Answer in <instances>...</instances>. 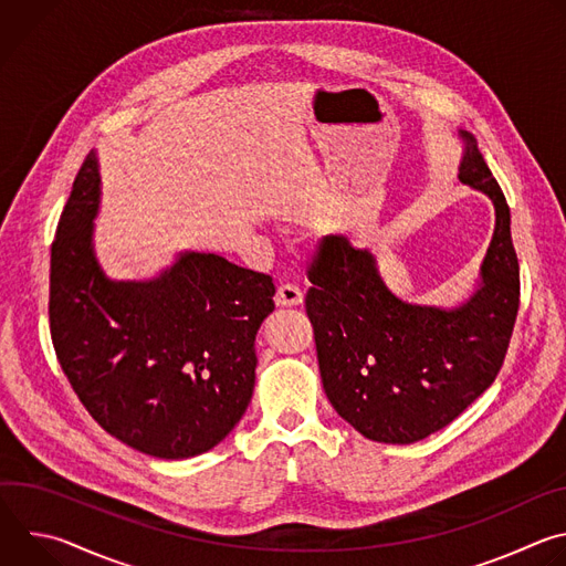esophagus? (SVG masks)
I'll return each mask as SVG.
<instances>
[{
	"mask_svg": "<svg viewBox=\"0 0 566 566\" xmlns=\"http://www.w3.org/2000/svg\"><path fill=\"white\" fill-rule=\"evenodd\" d=\"M302 297H304L302 289H300L297 284H291V282L280 284V289H277V293H275V302H277L280 306H295V304L302 302Z\"/></svg>",
	"mask_w": 566,
	"mask_h": 566,
	"instance_id": "34e87169",
	"label": "esophagus"
}]
</instances>
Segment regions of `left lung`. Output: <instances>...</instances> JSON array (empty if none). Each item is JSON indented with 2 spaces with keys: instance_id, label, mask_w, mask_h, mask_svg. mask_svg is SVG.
<instances>
[{
  "instance_id": "1",
  "label": "left lung",
  "mask_w": 566,
  "mask_h": 566,
  "mask_svg": "<svg viewBox=\"0 0 566 566\" xmlns=\"http://www.w3.org/2000/svg\"><path fill=\"white\" fill-rule=\"evenodd\" d=\"M459 181L486 195L495 230L472 293L457 306L415 304L380 277L376 258L345 234L317 239L306 315L322 387L363 437L408 446L452 423L486 391L509 349L520 306L511 210L470 132L459 129Z\"/></svg>"
}]
</instances>
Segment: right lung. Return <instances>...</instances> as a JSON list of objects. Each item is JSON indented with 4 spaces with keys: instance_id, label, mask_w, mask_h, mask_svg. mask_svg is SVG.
<instances>
[{
    "instance_id": "1",
    "label": "right lung",
    "mask_w": 566,
    "mask_h": 566,
    "mask_svg": "<svg viewBox=\"0 0 566 566\" xmlns=\"http://www.w3.org/2000/svg\"><path fill=\"white\" fill-rule=\"evenodd\" d=\"M101 166L80 168L51 247V338L98 426L158 459L212 450L244 417L255 336L273 280L214 253L181 251L149 280H112L94 251Z\"/></svg>"
}]
</instances>
